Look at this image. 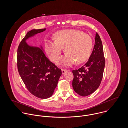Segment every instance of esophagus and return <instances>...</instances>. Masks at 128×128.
Wrapping results in <instances>:
<instances>
[{
  "mask_svg": "<svg viewBox=\"0 0 128 128\" xmlns=\"http://www.w3.org/2000/svg\"><path fill=\"white\" fill-rule=\"evenodd\" d=\"M62 74H65V73L67 72V70H66L62 69Z\"/></svg>",
  "mask_w": 128,
  "mask_h": 128,
  "instance_id": "1",
  "label": "esophagus"
}]
</instances>
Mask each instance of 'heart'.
Wrapping results in <instances>:
<instances>
[{
	"label": "heart",
	"mask_w": 128,
	"mask_h": 128,
	"mask_svg": "<svg viewBox=\"0 0 128 128\" xmlns=\"http://www.w3.org/2000/svg\"><path fill=\"white\" fill-rule=\"evenodd\" d=\"M55 40H46L45 50L50 59L58 63L64 48L66 54L61 60L65 66H70L75 62L81 64L90 56L92 47L91 37L82 32L76 30L58 32L54 36Z\"/></svg>",
	"instance_id": "b5f03b06"
}]
</instances>
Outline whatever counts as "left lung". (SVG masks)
Segmentation results:
<instances>
[{
    "instance_id": "8db88e82",
    "label": "left lung",
    "mask_w": 128,
    "mask_h": 128,
    "mask_svg": "<svg viewBox=\"0 0 128 128\" xmlns=\"http://www.w3.org/2000/svg\"><path fill=\"white\" fill-rule=\"evenodd\" d=\"M105 66V58L101 39L96 33L93 50L88 61L78 70L72 71V87L80 96L91 94L100 86Z\"/></svg>"
}]
</instances>
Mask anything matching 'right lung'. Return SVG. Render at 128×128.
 I'll return each mask as SVG.
<instances>
[{
    "label": "right lung",
    "mask_w": 128,
    "mask_h": 128,
    "mask_svg": "<svg viewBox=\"0 0 128 128\" xmlns=\"http://www.w3.org/2000/svg\"><path fill=\"white\" fill-rule=\"evenodd\" d=\"M46 28L28 32L18 45L17 66L28 90L34 96L47 98L52 96L62 75V70L46 56L41 46H32L26 40Z\"/></svg>",
    "instance_id": "obj_1"
}]
</instances>
